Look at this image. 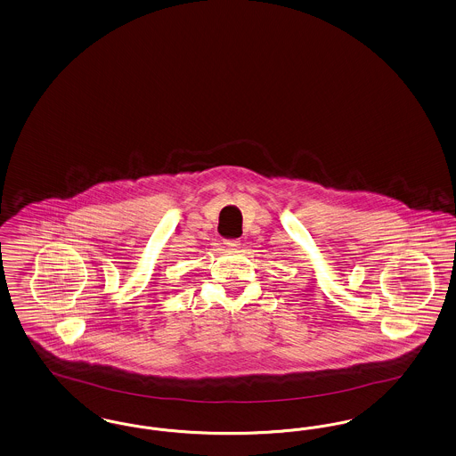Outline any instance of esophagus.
<instances>
[{"label":"esophagus","instance_id":"esophagus-1","mask_svg":"<svg viewBox=\"0 0 456 456\" xmlns=\"http://www.w3.org/2000/svg\"><path fill=\"white\" fill-rule=\"evenodd\" d=\"M224 244H225V248H229V249H239V246H240V242H239L238 239H227V240H224Z\"/></svg>","mask_w":456,"mask_h":456}]
</instances>
